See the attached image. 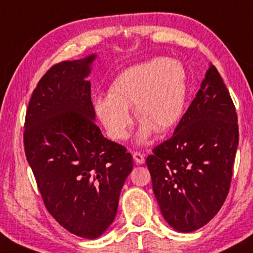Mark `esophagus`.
I'll return each mask as SVG.
<instances>
[{
  "label": "esophagus",
  "instance_id": "1",
  "mask_svg": "<svg viewBox=\"0 0 253 253\" xmlns=\"http://www.w3.org/2000/svg\"><path fill=\"white\" fill-rule=\"evenodd\" d=\"M133 160H134V162L137 163V165H143V163L145 162V157H144V155L140 154V152H133Z\"/></svg>",
  "mask_w": 253,
  "mask_h": 253
}]
</instances>
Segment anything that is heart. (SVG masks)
Segmentation results:
<instances>
[{
  "label": "heart",
  "instance_id": "obj_1",
  "mask_svg": "<svg viewBox=\"0 0 253 253\" xmlns=\"http://www.w3.org/2000/svg\"><path fill=\"white\" fill-rule=\"evenodd\" d=\"M186 73L181 63L155 59L125 69L109 86L108 96L97 97L95 110L108 135L114 140L128 137L133 108L141 121L139 141H148L152 132H167L184 112Z\"/></svg>",
  "mask_w": 253,
  "mask_h": 253
}]
</instances>
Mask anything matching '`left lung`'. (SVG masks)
Returning a JSON list of instances; mask_svg holds the SVG:
<instances>
[{"mask_svg":"<svg viewBox=\"0 0 253 253\" xmlns=\"http://www.w3.org/2000/svg\"><path fill=\"white\" fill-rule=\"evenodd\" d=\"M238 143L234 103L210 65L174 134L146 158L155 197L171 228L193 232L218 212L230 187Z\"/></svg>","mask_w":253,"mask_h":253,"instance_id":"8db88e82","label":"left lung"}]
</instances>
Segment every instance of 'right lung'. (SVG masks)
<instances>
[{"label": "right lung", "mask_w": 253, "mask_h": 253, "mask_svg": "<svg viewBox=\"0 0 253 253\" xmlns=\"http://www.w3.org/2000/svg\"><path fill=\"white\" fill-rule=\"evenodd\" d=\"M96 55L63 61L42 77L26 110L24 146L45 208L63 228L96 239L116 216L133 168L125 146L95 124L91 83Z\"/></svg>", "instance_id": "obj_1"}]
</instances>
